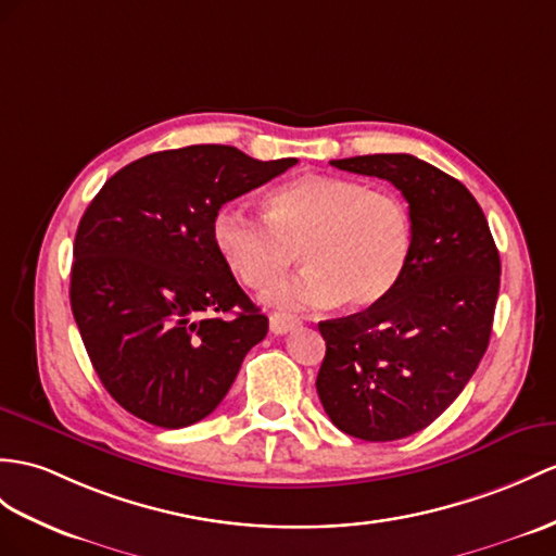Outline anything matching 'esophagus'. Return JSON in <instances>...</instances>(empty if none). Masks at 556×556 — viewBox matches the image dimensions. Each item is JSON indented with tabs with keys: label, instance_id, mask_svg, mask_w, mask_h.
I'll use <instances>...</instances> for the list:
<instances>
[{
	"label": "esophagus",
	"instance_id": "esophagus-1",
	"mask_svg": "<svg viewBox=\"0 0 556 556\" xmlns=\"http://www.w3.org/2000/svg\"><path fill=\"white\" fill-rule=\"evenodd\" d=\"M300 325V318L290 316V314H270L268 316V328L274 334H288L290 330H294Z\"/></svg>",
	"mask_w": 556,
	"mask_h": 556
}]
</instances>
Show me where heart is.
Returning a JSON list of instances; mask_svg holds the SVG:
<instances>
[{
  "label": "heart",
  "mask_w": 556,
  "mask_h": 556,
  "mask_svg": "<svg viewBox=\"0 0 556 556\" xmlns=\"http://www.w3.org/2000/svg\"><path fill=\"white\" fill-rule=\"evenodd\" d=\"M212 240L228 270L248 288H266L292 262L300 274L278 280L264 302L325 308L342 300L368 308L396 288L413 252V216L387 191L342 176L306 174L264 198V219L238 205L214 214Z\"/></svg>",
  "instance_id": "obj_1"
}]
</instances>
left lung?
<instances>
[{
  "instance_id": "1",
  "label": "left lung",
  "mask_w": 556,
  "mask_h": 556,
  "mask_svg": "<svg viewBox=\"0 0 556 556\" xmlns=\"http://www.w3.org/2000/svg\"><path fill=\"white\" fill-rule=\"evenodd\" d=\"M330 165L399 188L413 216V252L382 302L318 325V399L349 437L405 439L434 422L479 368L493 330L500 254L479 202L429 162L389 153Z\"/></svg>"
}]
</instances>
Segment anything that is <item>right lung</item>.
<instances>
[{
  "label": "right lung",
  "mask_w": 556,
  "mask_h": 556,
  "mask_svg": "<svg viewBox=\"0 0 556 556\" xmlns=\"http://www.w3.org/2000/svg\"><path fill=\"white\" fill-rule=\"evenodd\" d=\"M296 157L186 146L103 184L75 236L71 306L93 370L127 413L162 429L207 417L268 318L214 248V214Z\"/></svg>",
  "instance_id": "1"
}]
</instances>
